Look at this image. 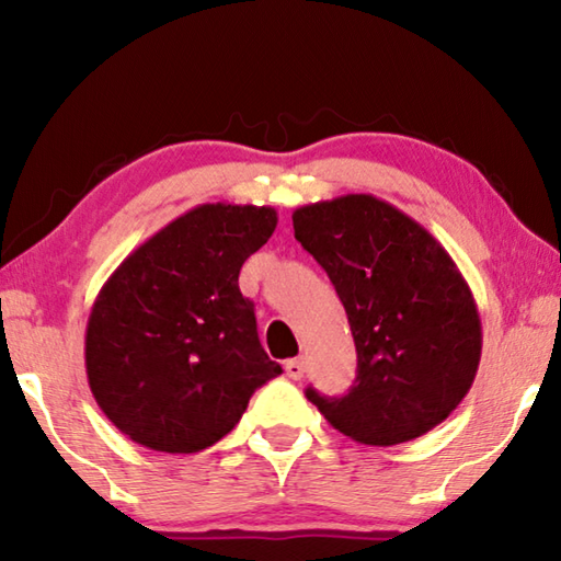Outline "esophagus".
Wrapping results in <instances>:
<instances>
[{"label": "esophagus", "mask_w": 561, "mask_h": 561, "mask_svg": "<svg viewBox=\"0 0 561 561\" xmlns=\"http://www.w3.org/2000/svg\"><path fill=\"white\" fill-rule=\"evenodd\" d=\"M284 371H287V376L291 378V381H299V378L304 376V360H301V358L287 360V366H284Z\"/></svg>", "instance_id": "34e87169"}]
</instances>
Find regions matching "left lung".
<instances>
[{
    "label": "left lung",
    "mask_w": 561,
    "mask_h": 561,
    "mask_svg": "<svg viewBox=\"0 0 561 561\" xmlns=\"http://www.w3.org/2000/svg\"><path fill=\"white\" fill-rule=\"evenodd\" d=\"M294 237L344 304L356 381L341 398H307L348 438L413 440L468 396L480 366L478 304L458 264L413 217L374 195H341L291 215Z\"/></svg>",
    "instance_id": "obj_1"
}]
</instances>
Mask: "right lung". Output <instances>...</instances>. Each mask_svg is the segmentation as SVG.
<instances>
[{"mask_svg": "<svg viewBox=\"0 0 561 561\" xmlns=\"http://www.w3.org/2000/svg\"><path fill=\"white\" fill-rule=\"evenodd\" d=\"M274 227V207L197 205L101 287L87 327V376L101 411L133 443L158 453L210 448L282 374L240 291L244 260Z\"/></svg>", "mask_w": 561, "mask_h": 561, "instance_id": "obj_1", "label": "right lung"}]
</instances>
